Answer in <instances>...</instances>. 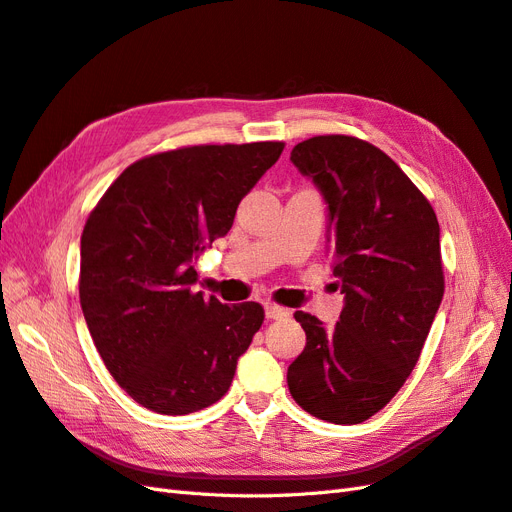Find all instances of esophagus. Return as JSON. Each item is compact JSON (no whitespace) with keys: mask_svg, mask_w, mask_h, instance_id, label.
Instances as JSON below:
<instances>
[{"mask_svg":"<svg viewBox=\"0 0 512 512\" xmlns=\"http://www.w3.org/2000/svg\"><path fill=\"white\" fill-rule=\"evenodd\" d=\"M265 312H267V318H271V320H282V318L290 316V309H286L282 305H275V303H267Z\"/></svg>","mask_w":512,"mask_h":512,"instance_id":"1","label":"esophagus"}]
</instances>
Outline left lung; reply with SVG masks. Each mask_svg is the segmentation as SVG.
Returning <instances> with one entry per match:
<instances>
[{
  "label": "left lung",
  "mask_w": 512,
  "mask_h": 512,
  "mask_svg": "<svg viewBox=\"0 0 512 512\" xmlns=\"http://www.w3.org/2000/svg\"><path fill=\"white\" fill-rule=\"evenodd\" d=\"M290 160L329 205L346 305L335 327L294 314L307 344L288 389L320 421L356 425L389 404L421 356L444 294L440 226L404 170L361 138H307Z\"/></svg>",
  "instance_id": "left-lung-1"
}]
</instances>
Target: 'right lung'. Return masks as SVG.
Here are the masks:
<instances>
[{"label": "right lung", "instance_id": "add662e5", "mask_svg": "<svg viewBox=\"0 0 512 512\" xmlns=\"http://www.w3.org/2000/svg\"><path fill=\"white\" fill-rule=\"evenodd\" d=\"M282 141L192 145L130 164L83 228L79 297L106 369L138 404L181 416L222 399L265 309L194 292L192 262L280 160Z\"/></svg>", "mask_w": 512, "mask_h": 512}]
</instances>
